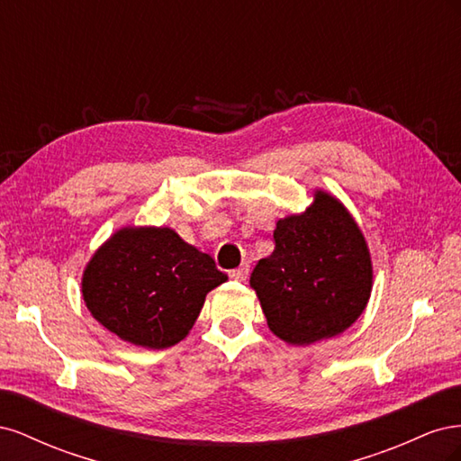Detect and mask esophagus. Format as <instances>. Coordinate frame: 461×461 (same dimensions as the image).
Returning <instances> with one entry per match:
<instances>
[{
	"mask_svg": "<svg viewBox=\"0 0 461 461\" xmlns=\"http://www.w3.org/2000/svg\"><path fill=\"white\" fill-rule=\"evenodd\" d=\"M248 275H249V265L248 263H242L240 267H236V269L230 271V276L234 278V281H242V283L246 281Z\"/></svg>",
	"mask_w": 461,
	"mask_h": 461,
	"instance_id": "esophagus-1",
	"label": "esophagus"
}]
</instances>
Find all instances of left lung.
Returning a JSON list of instances; mask_svg holds the SVG:
<instances>
[{
  "label": "left lung",
  "instance_id": "1",
  "mask_svg": "<svg viewBox=\"0 0 461 461\" xmlns=\"http://www.w3.org/2000/svg\"><path fill=\"white\" fill-rule=\"evenodd\" d=\"M275 249L249 276L269 329L290 344L337 337L366 310L371 258L350 213L317 192L300 215L276 222Z\"/></svg>",
  "mask_w": 461,
  "mask_h": 461
}]
</instances>
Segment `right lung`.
Masks as SVG:
<instances>
[{
  "label": "right lung",
  "mask_w": 461,
  "mask_h": 461,
  "mask_svg": "<svg viewBox=\"0 0 461 461\" xmlns=\"http://www.w3.org/2000/svg\"><path fill=\"white\" fill-rule=\"evenodd\" d=\"M225 281L215 261L175 230L122 229L88 263L82 296L107 330L159 350L186 337L207 292Z\"/></svg>",
  "instance_id": "obj_1"
}]
</instances>
